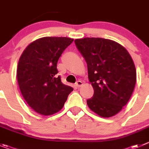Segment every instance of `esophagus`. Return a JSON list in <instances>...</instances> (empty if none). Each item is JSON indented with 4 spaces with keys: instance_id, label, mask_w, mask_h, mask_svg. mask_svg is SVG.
<instances>
[{
    "instance_id": "1",
    "label": "esophagus",
    "mask_w": 149,
    "mask_h": 149,
    "mask_svg": "<svg viewBox=\"0 0 149 149\" xmlns=\"http://www.w3.org/2000/svg\"><path fill=\"white\" fill-rule=\"evenodd\" d=\"M82 84H83L82 81H77L76 82V88H80V87H81Z\"/></svg>"
}]
</instances>
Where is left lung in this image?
<instances>
[{"label":"left lung","mask_w":149,"mask_h":149,"mask_svg":"<svg viewBox=\"0 0 149 149\" xmlns=\"http://www.w3.org/2000/svg\"><path fill=\"white\" fill-rule=\"evenodd\" d=\"M75 44L88 65V79L94 90L87 100L102 117L118 113L131 98L136 81L134 63L127 49L113 40L84 38Z\"/></svg>","instance_id":"1"}]
</instances>
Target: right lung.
I'll use <instances>...</instances> for the list:
<instances>
[{
    "mask_svg": "<svg viewBox=\"0 0 149 149\" xmlns=\"http://www.w3.org/2000/svg\"><path fill=\"white\" fill-rule=\"evenodd\" d=\"M73 41L67 37H43L23 51L17 79L23 97L36 113L49 116L58 112L73 91L56 75L58 58Z\"/></svg>",
    "mask_w": 149,
    "mask_h": 149,
    "instance_id": "right-lung-1",
    "label": "right lung"
}]
</instances>
